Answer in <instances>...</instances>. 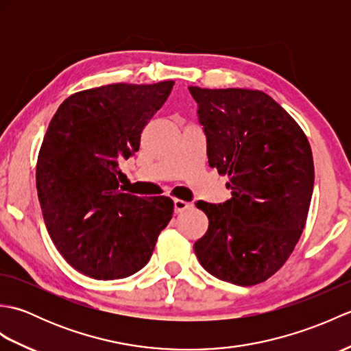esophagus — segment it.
I'll return each instance as SVG.
<instances>
[{
  "mask_svg": "<svg viewBox=\"0 0 351 351\" xmlns=\"http://www.w3.org/2000/svg\"><path fill=\"white\" fill-rule=\"evenodd\" d=\"M173 206H175V213L180 214V213H184V211L190 210L191 204L185 202V200H181V199H173Z\"/></svg>",
  "mask_w": 351,
  "mask_h": 351,
  "instance_id": "obj_1",
  "label": "esophagus"
}]
</instances>
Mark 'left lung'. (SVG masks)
Returning a JSON list of instances; mask_svg holds the SVG:
<instances>
[{
    "mask_svg": "<svg viewBox=\"0 0 351 351\" xmlns=\"http://www.w3.org/2000/svg\"><path fill=\"white\" fill-rule=\"evenodd\" d=\"M189 90L199 106L210 167L228 175L232 190L225 204H196L208 217L196 256L217 279L256 285L287 263L306 225L314 190L308 137L261 90Z\"/></svg>",
    "mask_w": 351,
    "mask_h": 351,
    "instance_id": "1",
    "label": "left lung"
}]
</instances>
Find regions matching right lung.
Returning <instances> with one entry per match:
<instances>
[{
  "label": "right lung",
  "instance_id": "right-lung-1",
  "mask_svg": "<svg viewBox=\"0 0 351 351\" xmlns=\"http://www.w3.org/2000/svg\"><path fill=\"white\" fill-rule=\"evenodd\" d=\"M175 81L108 84L71 95L51 119L36 164L45 225L68 263L88 278L122 279L143 268L173 214L171 199H141L119 185V161Z\"/></svg>",
  "mask_w": 351,
  "mask_h": 351
}]
</instances>
